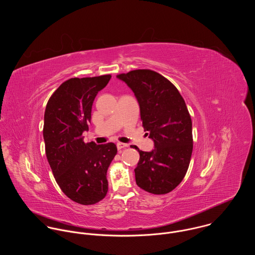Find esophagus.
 <instances>
[{"instance_id":"obj_1","label":"esophagus","mask_w":255,"mask_h":255,"mask_svg":"<svg viewBox=\"0 0 255 255\" xmlns=\"http://www.w3.org/2000/svg\"><path fill=\"white\" fill-rule=\"evenodd\" d=\"M127 146H128V144H126V143H122V142H118V143H117V147H118V150H119V151H121L122 149L126 148Z\"/></svg>"}]
</instances>
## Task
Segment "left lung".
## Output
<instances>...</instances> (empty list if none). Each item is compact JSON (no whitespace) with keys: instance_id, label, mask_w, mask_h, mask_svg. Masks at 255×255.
Segmentation results:
<instances>
[{"instance_id":"8db88e82","label":"left lung","mask_w":255,"mask_h":255,"mask_svg":"<svg viewBox=\"0 0 255 255\" xmlns=\"http://www.w3.org/2000/svg\"><path fill=\"white\" fill-rule=\"evenodd\" d=\"M117 77L133 91L144 130L154 141L150 152L138 150L136 184L147 192L166 194L184 178L192 153V123L176 86L160 73L135 70Z\"/></svg>"}]
</instances>
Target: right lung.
<instances>
[{
  "label": "right lung",
  "mask_w": 255,
  "mask_h": 255,
  "mask_svg": "<svg viewBox=\"0 0 255 255\" xmlns=\"http://www.w3.org/2000/svg\"><path fill=\"white\" fill-rule=\"evenodd\" d=\"M111 75L71 78L50 97L45 114L43 137L46 156L55 180L73 201L91 205L108 191L107 170L117 154L113 142L97 145L83 141L97 93Z\"/></svg>",
  "instance_id": "right-lung-1"
}]
</instances>
